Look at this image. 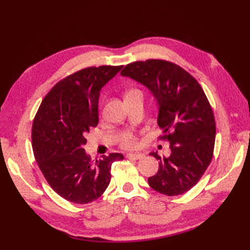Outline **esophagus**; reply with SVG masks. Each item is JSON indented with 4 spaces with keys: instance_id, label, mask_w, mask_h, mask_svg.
Wrapping results in <instances>:
<instances>
[{
    "instance_id": "esophagus-1",
    "label": "esophagus",
    "mask_w": 250,
    "mask_h": 250,
    "mask_svg": "<svg viewBox=\"0 0 250 250\" xmlns=\"http://www.w3.org/2000/svg\"><path fill=\"white\" fill-rule=\"evenodd\" d=\"M144 155L143 153H128L127 154V158H130V160H141L143 158Z\"/></svg>"
}]
</instances>
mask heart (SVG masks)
<instances>
[{
  "label": "heart",
  "instance_id": "1",
  "mask_svg": "<svg viewBox=\"0 0 250 250\" xmlns=\"http://www.w3.org/2000/svg\"><path fill=\"white\" fill-rule=\"evenodd\" d=\"M135 144H137V140H135L132 134L125 135V138L122 142V145L126 148H133L135 146Z\"/></svg>",
  "mask_w": 250,
  "mask_h": 250
}]
</instances>
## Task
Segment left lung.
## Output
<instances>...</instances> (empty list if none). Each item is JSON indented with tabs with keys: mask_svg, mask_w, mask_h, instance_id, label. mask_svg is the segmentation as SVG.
I'll return each mask as SVG.
<instances>
[{
	"mask_svg": "<svg viewBox=\"0 0 250 250\" xmlns=\"http://www.w3.org/2000/svg\"><path fill=\"white\" fill-rule=\"evenodd\" d=\"M121 75L145 85L157 103V124L171 154L160 156L158 171L148 178L154 191L176 196L198 183L214 152L216 124L202 87L183 67L162 59L127 64Z\"/></svg>",
	"mask_w": 250,
	"mask_h": 250,
	"instance_id": "1",
	"label": "left lung"
}]
</instances>
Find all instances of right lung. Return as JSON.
I'll return each instance as SVG.
<instances>
[{
	"label": "right lung",
	"instance_id": "1",
	"mask_svg": "<svg viewBox=\"0 0 250 250\" xmlns=\"http://www.w3.org/2000/svg\"><path fill=\"white\" fill-rule=\"evenodd\" d=\"M123 65L90 66L65 77L42 101L32 125V148L50 187L67 201L86 204L98 199L111 178V165L121 153L102 155L95 163L83 145L99 122L100 90Z\"/></svg>",
	"mask_w": 250,
	"mask_h": 250
}]
</instances>
